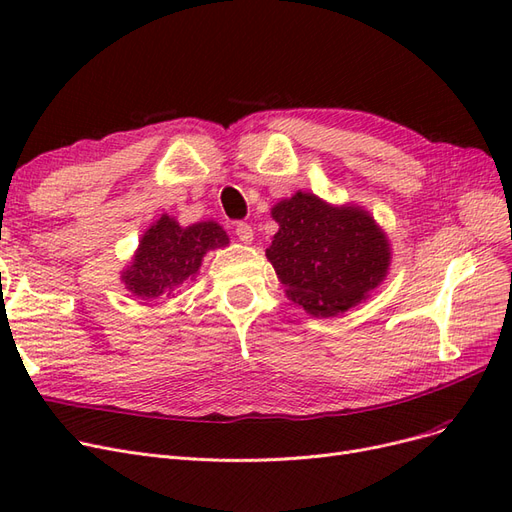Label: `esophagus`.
I'll return each instance as SVG.
<instances>
[{
  "instance_id": "1",
  "label": "esophagus",
  "mask_w": 512,
  "mask_h": 512,
  "mask_svg": "<svg viewBox=\"0 0 512 512\" xmlns=\"http://www.w3.org/2000/svg\"><path fill=\"white\" fill-rule=\"evenodd\" d=\"M235 235H237L243 243H252V239H254V230H252V226H250V224L239 222V224L235 226Z\"/></svg>"
}]
</instances>
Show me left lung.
Here are the masks:
<instances>
[{"label": "left lung", "mask_w": 512, "mask_h": 512, "mask_svg": "<svg viewBox=\"0 0 512 512\" xmlns=\"http://www.w3.org/2000/svg\"><path fill=\"white\" fill-rule=\"evenodd\" d=\"M271 215L280 230L267 258L286 297L307 314H344L389 273V239L361 207H333L316 194L297 192L280 200Z\"/></svg>", "instance_id": "obj_1"}]
</instances>
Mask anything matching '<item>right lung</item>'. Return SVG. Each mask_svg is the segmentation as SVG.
<instances>
[{"label":"right lung","mask_w":512,"mask_h":512,"mask_svg":"<svg viewBox=\"0 0 512 512\" xmlns=\"http://www.w3.org/2000/svg\"><path fill=\"white\" fill-rule=\"evenodd\" d=\"M228 235L218 222L179 226L170 215L151 224L143 235L130 267L121 273L126 288L141 299L170 297L183 282L194 280L209 250L226 247Z\"/></svg>","instance_id":"add662e5"}]
</instances>
